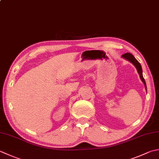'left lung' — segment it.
<instances>
[{"mask_svg":"<svg viewBox=\"0 0 159 159\" xmlns=\"http://www.w3.org/2000/svg\"><path fill=\"white\" fill-rule=\"evenodd\" d=\"M122 57L123 58L126 59V60H127L128 61H129L130 63H132L134 65V67H136V69L137 70V71H138V73L139 74L140 78H141V80H142V82L144 83L145 89L147 90V87H146V83H145V79H144L143 76L142 67H141V64L139 63V62L137 60H136V59L135 58V57H134V56L132 54H130V53H126V54H124L122 56Z\"/></svg>","mask_w":159,"mask_h":159,"instance_id":"left-lung-1","label":"left lung"}]
</instances>
